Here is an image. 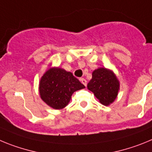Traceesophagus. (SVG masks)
I'll return each mask as SVG.
<instances>
[{"label":"esophagus","mask_w":152,"mask_h":152,"mask_svg":"<svg viewBox=\"0 0 152 152\" xmlns=\"http://www.w3.org/2000/svg\"><path fill=\"white\" fill-rule=\"evenodd\" d=\"M80 81H81V83H83V84L86 87V86H87V81H86V79H83H83H80Z\"/></svg>","instance_id":"obj_1"}]
</instances>
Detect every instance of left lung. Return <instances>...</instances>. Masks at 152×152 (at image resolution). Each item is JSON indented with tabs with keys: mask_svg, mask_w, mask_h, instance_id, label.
Listing matches in <instances>:
<instances>
[{
	"mask_svg": "<svg viewBox=\"0 0 152 152\" xmlns=\"http://www.w3.org/2000/svg\"><path fill=\"white\" fill-rule=\"evenodd\" d=\"M87 87L94 93L100 103L107 106L117 98L120 83L113 71L102 67L93 71L92 78Z\"/></svg>",
	"mask_w": 152,
	"mask_h": 152,
	"instance_id": "left-lung-1",
	"label": "left lung"
}]
</instances>
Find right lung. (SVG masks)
<instances>
[{"label":"right lung","mask_w":152,"mask_h":152,"mask_svg":"<svg viewBox=\"0 0 152 152\" xmlns=\"http://www.w3.org/2000/svg\"><path fill=\"white\" fill-rule=\"evenodd\" d=\"M84 88V85L72 73L59 67H52L41 78L39 94L48 106L60 110L69 104L74 91Z\"/></svg>","instance_id":"add662e5"}]
</instances>
